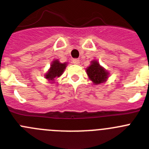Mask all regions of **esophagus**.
I'll use <instances>...</instances> for the list:
<instances>
[{"mask_svg":"<svg viewBox=\"0 0 149 149\" xmlns=\"http://www.w3.org/2000/svg\"><path fill=\"white\" fill-rule=\"evenodd\" d=\"M72 63L74 64H79V59H73L72 60Z\"/></svg>","mask_w":149,"mask_h":149,"instance_id":"1","label":"esophagus"}]
</instances>
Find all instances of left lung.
Returning a JSON list of instances; mask_svg holds the SVG:
<instances>
[{"mask_svg": "<svg viewBox=\"0 0 149 149\" xmlns=\"http://www.w3.org/2000/svg\"><path fill=\"white\" fill-rule=\"evenodd\" d=\"M88 77L95 84H100L106 81L108 76V72L100 66L98 61H92V64L90 65L86 70Z\"/></svg>", "mask_w": 149, "mask_h": 149, "instance_id": "left-lung-1", "label": "left lung"}]
</instances>
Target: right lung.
Segmentation results:
<instances>
[{"mask_svg":"<svg viewBox=\"0 0 149 149\" xmlns=\"http://www.w3.org/2000/svg\"><path fill=\"white\" fill-rule=\"evenodd\" d=\"M66 66H67L66 63H61L57 60L54 61L53 63H51L49 71L46 73L45 78L48 80H54L56 77H59L62 75L66 68Z\"/></svg>","mask_w":149,"mask_h":149,"instance_id":"add662e5","label":"right lung"}]
</instances>
